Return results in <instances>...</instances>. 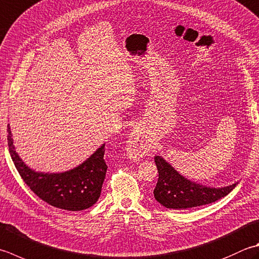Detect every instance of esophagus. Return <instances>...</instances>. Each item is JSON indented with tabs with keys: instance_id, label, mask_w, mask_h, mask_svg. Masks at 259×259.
Masks as SVG:
<instances>
[{
	"instance_id": "obj_1",
	"label": "esophagus",
	"mask_w": 259,
	"mask_h": 259,
	"mask_svg": "<svg viewBox=\"0 0 259 259\" xmlns=\"http://www.w3.org/2000/svg\"><path fill=\"white\" fill-rule=\"evenodd\" d=\"M128 148L130 150L131 156L139 157L143 155H148L151 151V145L147 140V137L139 131H134L130 135L128 140Z\"/></svg>"
}]
</instances>
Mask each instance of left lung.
Here are the masks:
<instances>
[{
	"label": "left lung",
	"instance_id": "8db88e82",
	"mask_svg": "<svg viewBox=\"0 0 259 259\" xmlns=\"http://www.w3.org/2000/svg\"><path fill=\"white\" fill-rule=\"evenodd\" d=\"M158 169V182L154 190V196L167 209L185 210L196 207L222 199L235 189L238 183L226 187H210L194 183L179 174L160 156L155 157Z\"/></svg>",
	"mask_w": 259,
	"mask_h": 259
}]
</instances>
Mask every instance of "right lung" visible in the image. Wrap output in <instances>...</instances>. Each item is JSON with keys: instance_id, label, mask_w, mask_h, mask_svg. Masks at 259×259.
Instances as JSON below:
<instances>
[{"instance_id": "right-lung-1", "label": "right lung", "mask_w": 259, "mask_h": 259, "mask_svg": "<svg viewBox=\"0 0 259 259\" xmlns=\"http://www.w3.org/2000/svg\"><path fill=\"white\" fill-rule=\"evenodd\" d=\"M8 133L9 151L15 168L35 195L50 205L67 211H82L96 203L108 169L104 145L74 169L56 174L37 173L15 153L9 124Z\"/></svg>"}]
</instances>
